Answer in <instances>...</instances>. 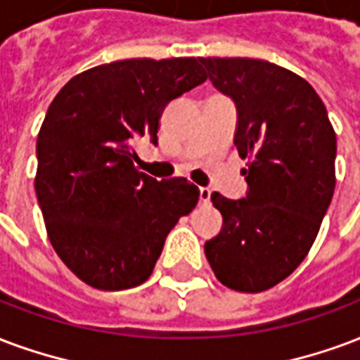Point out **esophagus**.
<instances>
[{
  "instance_id": "34e87169",
  "label": "esophagus",
  "mask_w": 360,
  "mask_h": 360,
  "mask_svg": "<svg viewBox=\"0 0 360 360\" xmlns=\"http://www.w3.org/2000/svg\"><path fill=\"white\" fill-rule=\"evenodd\" d=\"M210 198H212V191L207 187H200V202L202 204H207L210 202Z\"/></svg>"
}]
</instances>
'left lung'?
<instances>
[{
  "label": "left lung",
  "instance_id": "1",
  "mask_svg": "<svg viewBox=\"0 0 360 360\" xmlns=\"http://www.w3.org/2000/svg\"><path fill=\"white\" fill-rule=\"evenodd\" d=\"M215 89L236 105L234 145L248 158V193L212 202L223 215L204 252L221 284L263 292L305 259L336 187V133L316 91L259 58H200Z\"/></svg>",
  "mask_w": 360,
  "mask_h": 360
}]
</instances>
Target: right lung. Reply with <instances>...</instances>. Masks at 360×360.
Returning <instances> with one entry per match:
<instances>
[{"label": "right lung", "instance_id": "add662e5", "mask_svg": "<svg viewBox=\"0 0 360 360\" xmlns=\"http://www.w3.org/2000/svg\"><path fill=\"white\" fill-rule=\"evenodd\" d=\"M200 58H126L82 72L57 93L39 129L36 194L55 252L98 290L135 288L200 191L135 167L133 141L158 145L173 98L204 84Z\"/></svg>", "mask_w": 360, "mask_h": 360}]
</instances>
